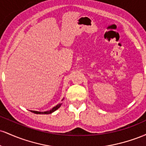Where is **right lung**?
Wrapping results in <instances>:
<instances>
[{
  "mask_svg": "<svg viewBox=\"0 0 146 146\" xmlns=\"http://www.w3.org/2000/svg\"><path fill=\"white\" fill-rule=\"evenodd\" d=\"M62 105V104H58L57 106H56L55 107H53V108H52L51 110H48V111H45V112H38V111H33V110H31V112L33 113H36V114H51L52 113H53L54 111H56L57 109H58V108H60V106Z\"/></svg>",
  "mask_w": 146,
  "mask_h": 146,
  "instance_id": "add662e5",
  "label": "right lung"
}]
</instances>
